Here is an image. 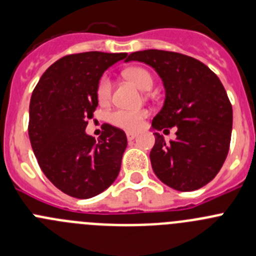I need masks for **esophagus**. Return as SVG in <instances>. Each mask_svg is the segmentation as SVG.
Masks as SVG:
<instances>
[{
    "label": "esophagus",
    "instance_id": "obj_1",
    "mask_svg": "<svg viewBox=\"0 0 256 256\" xmlns=\"http://www.w3.org/2000/svg\"><path fill=\"white\" fill-rule=\"evenodd\" d=\"M126 136H128V140H134L138 136V134L134 132V131H128L126 132Z\"/></svg>",
    "mask_w": 256,
    "mask_h": 256
}]
</instances>
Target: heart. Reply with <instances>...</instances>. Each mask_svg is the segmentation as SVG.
<instances>
[{
  "instance_id": "heart-1",
  "label": "heart",
  "mask_w": 256,
  "mask_h": 256,
  "mask_svg": "<svg viewBox=\"0 0 256 256\" xmlns=\"http://www.w3.org/2000/svg\"><path fill=\"white\" fill-rule=\"evenodd\" d=\"M125 77L134 83L142 90H148L152 87V74L144 68H128L125 70ZM112 84L107 76L100 80L97 84V98L100 102L104 104L111 97ZM149 112L146 110H114L108 114V121L117 128H125V130H138L142 126L144 120L148 117Z\"/></svg>"
}]
</instances>
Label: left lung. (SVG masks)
Masks as SVG:
<instances>
[{"instance_id":"8db88e82","label":"left lung","mask_w":256,"mask_h":256,"mask_svg":"<svg viewBox=\"0 0 256 256\" xmlns=\"http://www.w3.org/2000/svg\"><path fill=\"white\" fill-rule=\"evenodd\" d=\"M131 60L154 68L166 88L152 128L166 132L176 126V140L169 142L154 134L150 162L155 176L180 192L204 187L218 173L230 148L232 106L221 80L202 62L180 52L142 50L125 62Z\"/></svg>"}]
</instances>
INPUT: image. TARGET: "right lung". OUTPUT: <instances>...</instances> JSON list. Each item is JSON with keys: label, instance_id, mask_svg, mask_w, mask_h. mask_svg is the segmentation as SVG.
Returning <instances> with one entry per match:
<instances>
[{"label": "right lung", "instance_id": "add662e5", "mask_svg": "<svg viewBox=\"0 0 256 256\" xmlns=\"http://www.w3.org/2000/svg\"><path fill=\"white\" fill-rule=\"evenodd\" d=\"M126 52H87L52 64L31 94L28 138L42 173L66 194L87 200L114 182L128 139L104 124L96 142L86 134L98 106L97 84L108 66Z\"/></svg>", "mask_w": 256, "mask_h": 256}]
</instances>
